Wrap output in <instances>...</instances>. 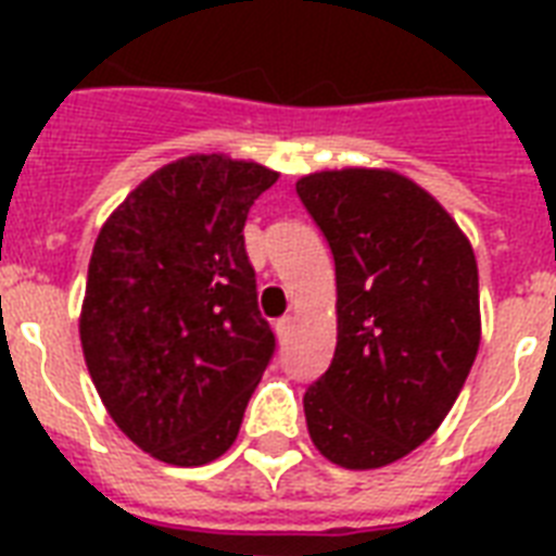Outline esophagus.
Segmentation results:
<instances>
[{"instance_id": "1", "label": "esophagus", "mask_w": 556, "mask_h": 556, "mask_svg": "<svg viewBox=\"0 0 556 556\" xmlns=\"http://www.w3.org/2000/svg\"><path fill=\"white\" fill-rule=\"evenodd\" d=\"M274 329H277L279 340H286L288 334H291V329H294V317H279L277 326H274Z\"/></svg>"}]
</instances>
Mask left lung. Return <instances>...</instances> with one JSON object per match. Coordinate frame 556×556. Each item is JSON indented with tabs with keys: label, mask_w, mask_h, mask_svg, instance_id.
Returning <instances> with one entry per match:
<instances>
[{
	"label": "left lung",
	"mask_w": 556,
	"mask_h": 556,
	"mask_svg": "<svg viewBox=\"0 0 556 556\" xmlns=\"http://www.w3.org/2000/svg\"><path fill=\"white\" fill-rule=\"evenodd\" d=\"M296 195L338 277V349L305 389L308 435L334 465L383 467L439 430L470 375L482 334L473 248L392 169H326Z\"/></svg>",
	"instance_id": "obj_1"
}]
</instances>
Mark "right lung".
<instances>
[{
	"mask_svg": "<svg viewBox=\"0 0 556 556\" xmlns=\"http://www.w3.org/2000/svg\"><path fill=\"white\" fill-rule=\"evenodd\" d=\"M274 181L253 161L187 155L100 227L83 355L112 421L167 465H207L233 444L274 357L242 233Z\"/></svg>",
	"mask_w": 556,
	"mask_h": 556,
	"instance_id": "add662e5",
	"label": "right lung"
}]
</instances>
